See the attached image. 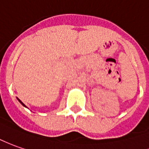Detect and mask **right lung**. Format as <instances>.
Instances as JSON below:
<instances>
[{"label":"right lung","instance_id":"1","mask_svg":"<svg viewBox=\"0 0 149 149\" xmlns=\"http://www.w3.org/2000/svg\"><path fill=\"white\" fill-rule=\"evenodd\" d=\"M17 99H18V98H17ZM18 100H19V103H20V104H22V105H23V106H24V107H26V106H25V104H24V103H23V102H22V101H21V100H19V99H18Z\"/></svg>","mask_w":149,"mask_h":149}]
</instances>
